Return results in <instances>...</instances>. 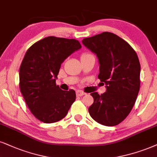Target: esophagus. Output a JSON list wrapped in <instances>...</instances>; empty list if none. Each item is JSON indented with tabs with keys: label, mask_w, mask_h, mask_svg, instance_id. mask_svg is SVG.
Masks as SVG:
<instances>
[{
	"label": "esophagus",
	"mask_w": 157,
	"mask_h": 157,
	"mask_svg": "<svg viewBox=\"0 0 157 157\" xmlns=\"http://www.w3.org/2000/svg\"><path fill=\"white\" fill-rule=\"evenodd\" d=\"M84 94H86V93H85V92H82V91H79V90H78V91H76V95L77 96H83V95H84Z\"/></svg>",
	"instance_id": "obj_1"
}]
</instances>
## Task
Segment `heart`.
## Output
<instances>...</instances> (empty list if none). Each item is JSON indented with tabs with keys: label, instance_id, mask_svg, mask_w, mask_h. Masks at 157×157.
<instances>
[{
	"label": "heart",
	"instance_id": "1",
	"mask_svg": "<svg viewBox=\"0 0 157 157\" xmlns=\"http://www.w3.org/2000/svg\"><path fill=\"white\" fill-rule=\"evenodd\" d=\"M92 55V54L88 53V52H86V53H84L82 56H86V55Z\"/></svg>",
	"mask_w": 157,
	"mask_h": 157
}]
</instances>
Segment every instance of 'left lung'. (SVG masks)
<instances>
[{
	"label": "left lung",
	"instance_id": "left-lung-1",
	"mask_svg": "<svg viewBox=\"0 0 157 157\" xmlns=\"http://www.w3.org/2000/svg\"><path fill=\"white\" fill-rule=\"evenodd\" d=\"M82 43L95 53L100 63L98 78L106 92H92L94 102L89 108L92 119L102 125L121 123L132 111L140 86V64L136 52L117 35L103 32L84 38Z\"/></svg>",
	"mask_w": 157,
	"mask_h": 157
}]
</instances>
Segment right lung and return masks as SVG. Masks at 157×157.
Returning a JSON list of instances; mask_svg holds the SVG:
<instances>
[{"label": "right lung", "mask_w": 157, "mask_h": 157, "mask_svg": "<svg viewBox=\"0 0 157 157\" xmlns=\"http://www.w3.org/2000/svg\"><path fill=\"white\" fill-rule=\"evenodd\" d=\"M82 47L78 40L49 36L27 50L19 67V89L36 119L54 123L63 119L75 100L73 90L56 84L61 64Z\"/></svg>", "instance_id": "right-lung-1"}]
</instances>
